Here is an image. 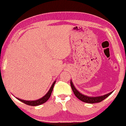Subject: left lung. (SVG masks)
<instances>
[{"instance_id":"1","label":"left lung","mask_w":126,"mask_h":126,"mask_svg":"<svg viewBox=\"0 0 126 126\" xmlns=\"http://www.w3.org/2000/svg\"><path fill=\"white\" fill-rule=\"evenodd\" d=\"M70 85H71L72 91L74 93V94H75V96L78 98L79 100H80L81 101H83V102L87 103H99L101 102V101H103V100L106 99L107 97H108L113 92V91L108 93L107 94H104V95L102 96H88L85 94H82L81 93H80L77 89L76 88L75 85L72 82V80H70Z\"/></svg>"}]
</instances>
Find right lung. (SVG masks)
<instances>
[{"instance_id": "obj_1", "label": "right lung", "mask_w": 126, "mask_h": 126, "mask_svg": "<svg viewBox=\"0 0 126 126\" xmlns=\"http://www.w3.org/2000/svg\"><path fill=\"white\" fill-rule=\"evenodd\" d=\"M56 80H55L53 82V83L51 86L50 88L49 91L47 92V94H46L45 96H43L42 97L40 98V99L36 100H25L19 99L18 97H16V98L19 101H22V102H23V103H25V104L29 105V106H39V105L44 104V103H45L46 101L49 99V97H50L51 92H52V91L53 89V88H54V84L56 83Z\"/></svg>"}]
</instances>
